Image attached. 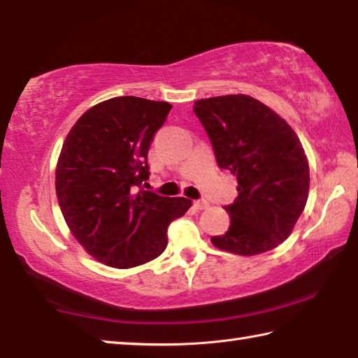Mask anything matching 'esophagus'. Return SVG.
<instances>
[{"label":"esophagus","instance_id":"obj_1","mask_svg":"<svg viewBox=\"0 0 358 358\" xmlns=\"http://www.w3.org/2000/svg\"><path fill=\"white\" fill-rule=\"evenodd\" d=\"M193 207L196 208V210H206V208H208V202L207 201H194L193 202Z\"/></svg>","mask_w":358,"mask_h":358}]
</instances>
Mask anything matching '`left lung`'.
<instances>
[{
    "label": "left lung",
    "mask_w": 358,
    "mask_h": 358,
    "mask_svg": "<svg viewBox=\"0 0 358 358\" xmlns=\"http://www.w3.org/2000/svg\"><path fill=\"white\" fill-rule=\"evenodd\" d=\"M216 162L235 174L238 198L225 211L230 227L215 247L253 257L275 249L294 230L309 194V164L289 123L244 94L194 101Z\"/></svg>",
    "instance_id": "8db88e82"
}]
</instances>
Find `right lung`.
<instances>
[{
	"label": "right lung",
	"mask_w": 358,
	"mask_h": 358,
	"mask_svg": "<svg viewBox=\"0 0 358 358\" xmlns=\"http://www.w3.org/2000/svg\"><path fill=\"white\" fill-rule=\"evenodd\" d=\"M173 106L134 96L92 106L71 128L57 162L55 192L64 221L103 264L129 268L165 250L169 225L192 207L141 185L148 150Z\"/></svg>",
	"instance_id": "right-lung-1"
}]
</instances>
